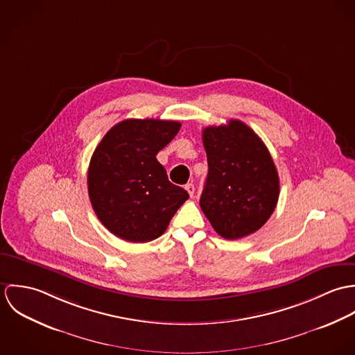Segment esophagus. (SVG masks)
Wrapping results in <instances>:
<instances>
[{"mask_svg":"<svg viewBox=\"0 0 355 355\" xmlns=\"http://www.w3.org/2000/svg\"><path fill=\"white\" fill-rule=\"evenodd\" d=\"M184 189L187 190V193L190 194V197H193V196H194L196 187H194V184H193V183H189V184H186V187H184Z\"/></svg>","mask_w":355,"mask_h":355,"instance_id":"34e87169","label":"esophagus"}]
</instances>
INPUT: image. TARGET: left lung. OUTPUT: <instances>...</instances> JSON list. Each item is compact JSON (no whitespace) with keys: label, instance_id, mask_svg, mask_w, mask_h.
Masks as SVG:
<instances>
[{"label":"left lung","instance_id":"8db88e82","mask_svg":"<svg viewBox=\"0 0 355 355\" xmlns=\"http://www.w3.org/2000/svg\"><path fill=\"white\" fill-rule=\"evenodd\" d=\"M202 141L209 172L201 209L220 236L245 238L268 221L279 200V175L270 153L241 120L203 128Z\"/></svg>","mask_w":355,"mask_h":355}]
</instances>
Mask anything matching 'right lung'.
<instances>
[{
  "label": "right lung",
  "instance_id": "1",
  "mask_svg": "<svg viewBox=\"0 0 355 355\" xmlns=\"http://www.w3.org/2000/svg\"><path fill=\"white\" fill-rule=\"evenodd\" d=\"M180 127L172 120L127 119L113 125L96 148L87 172L89 197L113 235L132 243L157 239L189 200L155 158Z\"/></svg>",
  "mask_w": 355,
  "mask_h": 355
}]
</instances>
